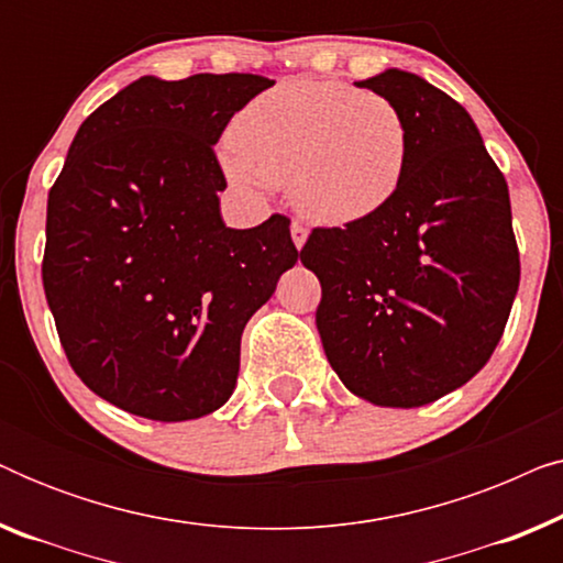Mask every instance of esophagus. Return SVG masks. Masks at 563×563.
<instances>
[{"label": "esophagus", "mask_w": 563, "mask_h": 563, "mask_svg": "<svg viewBox=\"0 0 563 563\" xmlns=\"http://www.w3.org/2000/svg\"><path fill=\"white\" fill-rule=\"evenodd\" d=\"M291 241H295L297 249H302L305 241H307V228L302 225V222H291Z\"/></svg>", "instance_id": "esophagus-1"}]
</instances>
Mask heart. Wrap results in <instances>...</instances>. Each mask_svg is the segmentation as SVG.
Here are the masks:
<instances>
[{
  "label": "heart",
  "instance_id": "heart-1",
  "mask_svg": "<svg viewBox=\"0 0 563 563\" xmlns=\"http://www.w3.org/2000/svg\"><path fill=\"white\" fill-rule=\"evenodd\" d=\"M410 153V125L389 97L333 79H287L235 114L220 166L243 195L287 181L305 218L353 225L399 195Z\"/></svg>",
  "mask_w": 563,
  "mask_h": 563
}]
</instances>
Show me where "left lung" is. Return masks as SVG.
<instances>
[{"label":"left lung","instance_id":"obj_1","mask_svg":"<svg viewBox=\"0 0 563 563\" xmlns=\"http://www.w3.org/2000/svg\"><path fill=\"white\" fill-rule=\"evenodd\" d=\"M405 112L407 179L374 218L314 228L299 251L322 299V349L353 395L420 407L466 384L495 353L520 284L510 191L474 120L420 76L356 81Z\"/></svg>","mask_w":563,"mask_h":563}]
</instances>
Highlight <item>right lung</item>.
I'll return each mask as SVG.
<instances>
[{"label": "right lung", "mask_w": 563, "mask_h": 563, "mask_svg": "<svg viewBox=\"0 0 563 563\" xmlns=\"http://www.w3.org/2000/svg\"><path fill=\"white\" fill-rule=\"evenodd\" d=\"M272 84L141 76L68 148L48 191L45 299L76 376L120 410L181 422L225 405L245 322L297 264L289 218L249 230L220 218L212 145Z\"/></svg>", "instance_id": "obj_1"}]
</instances>
